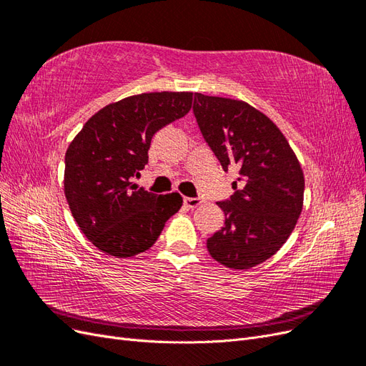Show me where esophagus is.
<instances>
[{
    "instance_id": "1",
    "label": "esophagus",
    "mask_w": 366,
    "mask_h": 366,
    "mask_svg": "<svg viewBox=\"0 0 366 366\" xmlns=\"http://www.w3.org/2000/svg\"><path fill=\"white\" fill-rule=\"evenodd\" d=\"M183 202H184V206L186 207H189V209H195V207H198L200 206L202 203H203V200L202 198H191V197H184L183 198Z\"/></svg>"
}]
</instances>
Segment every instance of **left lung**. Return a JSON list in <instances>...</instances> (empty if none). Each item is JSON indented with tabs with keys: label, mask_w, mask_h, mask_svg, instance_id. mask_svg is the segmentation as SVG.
<instances>
[{
	"label": "left lung",
	"mask_w": 366,
	"mask_h": 366,
	"mask_svg": "<svg viewBox=\"0 0 366 366\" xmlns=\"http://www.w3.org/2000/svg\"><path fill=\"white\" fill-rule=\"evenodd\" d=\"M194 114L223 169L239 174L230 200L217 203L226 221L207 250L227 269H252L293 232L304 204L302 168L280 128L244 101L195 93Z\"/></svg>",
	"instance_id": "obj_1"
}]
</instances>
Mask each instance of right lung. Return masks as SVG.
Returning a JSON list of instances; mask_svg holds the SVG:
<instances>
[{"label":"right lung","mask_w":366,"mask_h":366,"mask_svg":"<svg viewBox=\"0 0 366 366\" xmlns=\"http://www.w3.org/2000/svg\"><path fill=\"white\" fill-rule=\"evenodd\" d=\"M191 92L142 93L86 120L65 152L64 194L93 244L116 258L148 250L180 210L179 192L156 195L134 183L156 132L189 113Z\"/></svg>","instance_id":"obj_1"}]
</instances>
